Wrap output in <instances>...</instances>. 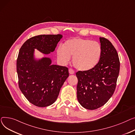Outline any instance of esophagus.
Masks as SVG:
<instances>
[{"label":"esophagus","instance_id":"1","mask_svg":"<svg viewBox=\"0 0 135 135\" xmlns=\"http://www.w3.org/2000/svg\"><path fill=\"white\" fill-rule=\"evenodd\" d=\"M69 74H71V75H73V74H74L75 73L73 69H69Z\"/></svg>","mask_w":135,"mask_h":135}]
</instances>
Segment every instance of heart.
I'll use <instances>...</instances> for the list:
<instances>
[{
  "label": "heart",
  "instance_id": "1",
  "mask_svg": "<svg viewBox=\"0 0 135 135\" xmlns=\"http://www.w3.org/2000/svg\"><path fill=\"white\" fill-rule=\"evenodd\" d=\"M102 53L100 45L95 41L81 38L69 39L57 51L59 60L63 64L73 57V64L79 71H88L98 64Z\"/></svg>",
  "mask_w": 135,
  "mask_h": 135
}]
</instances>
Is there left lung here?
<instances>
[{"mask_svg":"<svg viewBox=\"0 0 135 135\" xmlns=\"http://www.w3.org/2000/svg\"><path fill=\"white\" fill-rule=\"evenodd\" d=\"M100 41L102 53L98 64L90 71L76 74L78 101L90 110L104 106L111 98L120 70L119 59L113 45L104 37H100Z\"/></svg>","mask_w":135,"mask_h":135,"instance_id":"8db88e82","label":"left lung"}]
</instances>
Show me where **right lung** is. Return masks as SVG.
Here are the masks:
<instances>
[{
  "instance_id": "right-lung-1",
  "label": "right lung",
  "mask_w": 135,
  "mask_h": 135,
  "mask_svg": "<svg viewBox=\"0 0 135 135\" xmlns=\"http://www.w3.org/2000/svg\"><path fill=\"white\" fill-rule=\"evenodd\" d=\"M62 37L61 34L35 36L27 40L20 50L17 59L19 88L36 106L53 104L69 74L68 68L52 65L50 58L35 59L34 49L49 54L55 50Z\"/></svg>"
}]
</instances>
